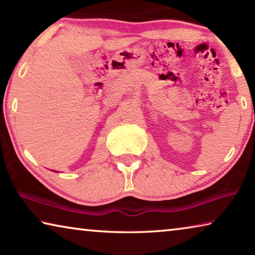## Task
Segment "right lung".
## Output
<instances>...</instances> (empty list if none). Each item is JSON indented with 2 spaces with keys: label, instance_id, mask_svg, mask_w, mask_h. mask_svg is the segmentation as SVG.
<instances>
[{
  "label": "right lung",
  "instance_id": "1",
  "mask_svg": "<svg viewBox=\"0 0 255 255\" xmlns=\"http://www.w3.org/2000/svg\"><path fill=\"white\" fill-rule=\"evenodd\" d=\"M55 172H56V171H55Z\"/></svg>",
  "mask_w": 255,
  "mask_h": 255
}]
</instances>
